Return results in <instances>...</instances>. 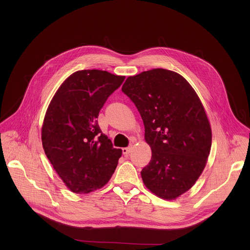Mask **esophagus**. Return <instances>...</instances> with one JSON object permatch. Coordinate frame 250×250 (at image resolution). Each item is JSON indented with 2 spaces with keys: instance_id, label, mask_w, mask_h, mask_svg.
<instances>
[{
  "instance_id": "obj_1",
  "label": "esophagus",
  "mask_w": 250,
  "mask_h": 250,
  "mask_svg": "<svg viewBox=\"0 0 250 250\" xmlns=\"http://www.w3.org/2000/svg\"><path fill=\"white\" fill-rule=\"evenodd\" d=\"M130 151H131V147H125V148H123V153H124L125 155L129 154Z\"/></svg>"
}]
</instances>
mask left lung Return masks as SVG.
<instances>
[{
  "mask_svg": "<svg viewBox=\"0 0 250 250\" xmlns=\"http://www.w3.org/2000/svg\"><path fill=\"white\" fill-rule=\"evenodd\" d=\"M122 91L137 108L151 148L142 181L157 197L175 200L194 186L209 155L211 128L204 105L183 76L162 68L127 77Z\"/></svg>",
  "mask_w": 250,
  "mask_h": 250,
  "instance_id": "left-lung-1",
  "label": "left lung"
}]
</instances>
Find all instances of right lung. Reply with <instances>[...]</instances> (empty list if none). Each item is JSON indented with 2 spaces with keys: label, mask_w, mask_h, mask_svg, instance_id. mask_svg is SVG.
<instances>
[{
  "label": "right lung",
  "mask_w": 250,
  "mask_h": 250,
  "mask_svg": "<svg viewBox=\"0 0 250 250\" xmlns=\"http://www.w3.org/2000/svg\"><path fill=\"white\" fill-rule=\"evenodd\" d=\"M125 76L103 70H80L60 85L46 110L42 126L44 152L65 186L88 194L112 178L122 149L98 125L100 110Z\"/></svg>",
  "instance_id": "right-lung-1"
}]
</instances>
